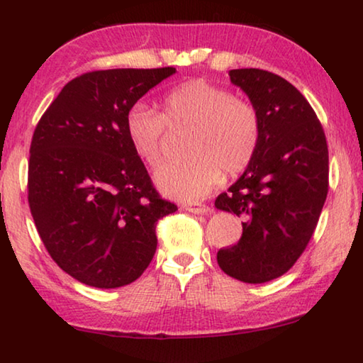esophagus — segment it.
<instances>
[{
	"label": "esophagus",
	"instance_id": "obj_1",
	"mask_svg": "<svg viewBox=\"0 0 363 363\" xmlns=\"http://www.w3.org/2000/svg\"><path fill=\"white\" fill-rule=\"evenodd\" d=\"M184 210L192 213V214H208L211 213V208L203 203H190L184 206Z\"/></svg>",
	"mask_w": 363,
	"mask_h": 363
}]
</instances>
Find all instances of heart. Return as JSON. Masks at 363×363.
Segmentation results:
<instances>
[{"label": "heart", "mask_w": 363, "mask_h": 363, "mask_svg": "<svg viewBox=\"0 0 363 363\" xmlns=\"http://www.w3.org/2000/svg\"><path fill=\"white\" fill-rule=\"evenodd\" d=\"M167 125L192 126L187 138L189 158L167 163L155 171L160 192L194 201L216 189L227 174L250 167L261 140V121L250 102L205 79L176 86L163 97V115L144 102L126 112V136L136 155L149 167L163 158Z\"/></svg>", "instance_id": "heart-1"}]
</instances>
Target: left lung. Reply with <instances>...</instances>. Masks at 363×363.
<instances>
[{"label": "left lung", "instance_id": "8db88e82", "mask_svg": "<svg viewBox=\"0 0 363 363\" xmlns=\"http://www.w3.org/2000/svg\"><path fill=\"white\" fill-rule=\"evenodd\" d=\"M261 121L257 152L214 206L242 218L237 245L218 251L227 275L264 284L303 255L328 194V147L306 97L279 75L259 69L229 72Z\"/></svg>", "mask_w": 363, "mask_h": 363}]
</instances>
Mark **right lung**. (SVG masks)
I'll use <instances>...</instances> for the list:
<instances>
[{
	"label": "right lung",
	"instance_id": "1",
	"mask_svg": "<svg viewBox=\"0 0 363 363\" xmlns=\"http://www.w3.org/2000/svg\"><path fill=\"white\" fill-rule=\"evenodd\" d=\"M176 69H112L72 79L30 145L28 203L57 266L84 285L138 280L157 250V220L177 206L153 189L126 136L133 104Z\"/></svg>",
	"mask_w": 363,
	"mask_h": 363
}]
</instances>
